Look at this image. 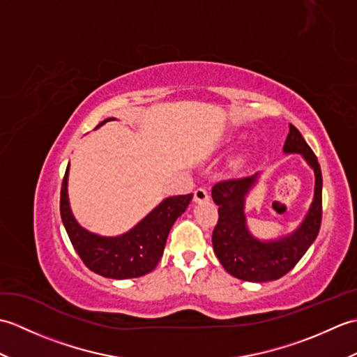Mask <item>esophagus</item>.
Masks as SVG:
<instances>
[{"instance_id":"obj_1","label":"esophagus","mask_w":357,"mask_h":357,"mask_svg":"<svg viewBox=\"0 0 357 357\" xmlns=\"http://www.w3.org/2000/svg\"><path fill=\"white\" fill-rule=\"evenodd\" d=\"M193 198H195L196 202H204V201H208L210 196H208V192L206 190V188L198 187L193 193Z\"/></svg>"}]
</instances>
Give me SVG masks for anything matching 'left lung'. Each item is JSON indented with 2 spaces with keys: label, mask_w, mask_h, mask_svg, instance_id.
Listing matches in <instances>:
<instances>
[{
  "label": "left lung",
  "mask_w": 357,
  "mask_h": 357,
  "mask_svg": "<svg viewBox=\"0 0 357 357\" xmlns=\"http://www.w3.org/2000/svg\"><path fill=\"white\" fill-rule=\"evenodd\" d=\"M285 153H301L316 174L314 199L305 221L290 236L261 242L248 233L244 216V196L256 183V176L222 179L211 188L218 208V224L211 234L213 250L227 273L248 282H267L285 276L313 244L322 221V173L317 158L304 136L290 124L284 144Z\"/></svg>",
  "instance_id": "left-lung-1"
}]
</instances>
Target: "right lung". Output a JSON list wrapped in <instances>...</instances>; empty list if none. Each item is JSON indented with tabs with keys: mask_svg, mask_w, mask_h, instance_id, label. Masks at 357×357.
I'll use <instances>...</instances> for the list:
<instances>
[{
	"mask_svg": "<svg viewBox=\"0 0 357 357\" xmlns=\"http://www.w3.org/2000/svg\"><path fill=\"white\" fill-rule=\"evenodd\" d=\"M110 119H105L104 123ZM67 174H69V165L63 178L59 211L75 252L86 267L96 275L110 279L139 278L153 270L164 253L172 225L184 213L193 195L188 193L167 198L135 229L123 236L102 238L89 233L75 221L67 199Z\"/></svg>",
	"mask_w": 357,
	"mask_h": 357,
	"instance_id": "obj_1",
	"label": "right lung"
}]
</instances>
